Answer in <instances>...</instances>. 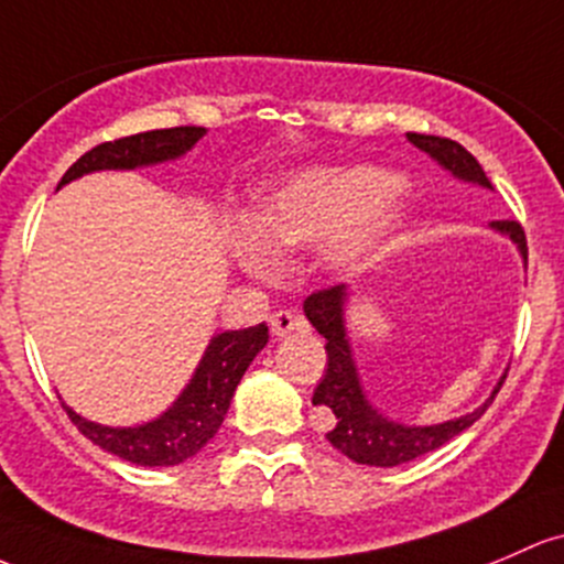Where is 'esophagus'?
Masks as SVG:
<instances>
[{
	"label": "esophagus",
	"instance_id": "obj_1",
	"mask_svg": "<svg viewBox=\"0 0 564 564\" xmlns=\"http://www.w3.org/2000/svg\"><path fill=\"white\" fill-rule=\"evenodd\" d=\"M270 327L278 337H286V335H292V332L305 329V318L297 316L294 311H278L270 316Z\"/></svg>",
	"mask_w": 564,
	"mask_h": 564
}]
</instances>
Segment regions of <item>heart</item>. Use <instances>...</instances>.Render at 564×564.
<instances>
[{
    "mask_svg": "<svg viewBox=\"0 0 564 564\" xmlns=\"http://www.w3.org/2000/svg\"><path fill=\"white\" fill-rule=\"evenodd\" d=\"M397 175L378 167L305 170L259 197L251 221L235 232V257L248 275L275 270V248L324 242L335 270H357L376 259L408 218Z\"/></svg>",
    "mask_w": 564,
    "mask_h": 564,
    "instance_id": "b5f03b06",
    "label": "heart"
}]
</instances>
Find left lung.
<instances>
[{
    "mask_svg": "<svg viewBox=\"0 0 564 564\" xmlns=\"http://www.w3.org/2000/svg\"><path fill=\"white\" fill-rule=\"evenodd\" d=\"M408 140L424 151L426 156L435 159L446 173H452L456 181L473 183V186L491 188V181L486 177L484 167L476 162L470 151L459 145V142L448 138H435V134H416L408 132ZM495 232L506 235L513 246L519 248L521 259L527 262V240L524 229L517 221H491ZM351 300V289L346 283L340 286L324 289V292L311 294L302 305L307 322L316 327L322 337H327V372H324L322 383L313 391V405L329 408L335 424L327 432V441L348 459L359 462V465L370 467H394L402 462H411L416 456L435 452L443 443L465 432L467 426L476 424L484 416L486 408L491 405L495 394L500 391L506 372L486 397L484 405L476 411L465 413V416L448 419L441 424H400L394 419L383 416L370 400H367L365 387L354 361L351 340H348L346 327V307Z\"/></svg>",
    "mask_w": 564,
    "mask_h": 564,
    "instance_id": "1",
    "label": "left lung"
}]
</instances>
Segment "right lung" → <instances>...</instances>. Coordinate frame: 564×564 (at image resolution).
Wrapping results in <instances>:
<instances>
[{"instance_id":"obj_1","label":"right lung","mask_w":564,"mask_h":564,"mask_svg":"<svg viewBox=\"0 0 564 564\" xmlns=\"http://www.w3.org/2000/svg\"><path fill=\"white\" fill-rule=\"evenodd\" d=\"M205 127H175L102 142V145L83 153L58 181V188L88 173H99V170H138L175 162L183 153L192 151L197 140L205 138ZM267 340H270V332L264 324L213 335L192 381L183 387L167 411L145 424L108 426L88 422L69 405H64V411L69 413L73 424L88 441L97 443L105 452L132 462V465H181V462L192 459L199 448H205L207 441H213L218 426L224 424V416H227L237 383L246 376L253 357L267 346Z\"/></svg>"}]
</instances>
